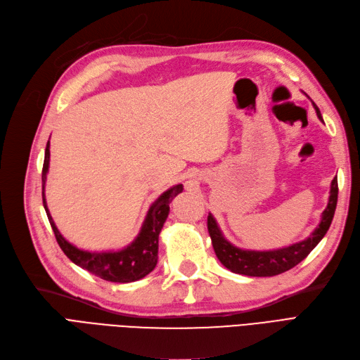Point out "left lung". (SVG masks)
<instances>
[{
	"label": "left lung",
	"mask_w": 360,
	"mask_h": 360,
	"mask_svg": "<svg viewBox=\"0 0 360 360\" xmlns=\"http://www.w3.org/2000/svg\"><path fill=\"white\" fill-rule=\"evenodd\" d=\"M317 117L320 120L321 115L317 105L313 103ZM329 201L325 212L321 213V220L319 226L313 231L308 238L304 241L295 243L289 247H283V249L277 250H268V252H256V250H244L238 249L233 244H231L217 226L216 219L208 214L207 219V226L208 233L212 237L213 249L216 252L217 259L225 265L229 271L235 272V274H243L249 277H272L278 276L281 272H286L290 268L296 266L300 262L309 255L314 247L320 243V240L325 237L333 214H335L337 201H338V179L335 177L330 183V192H329Z\"/></svg>",
	"instance_id": "1"
}]
</instances>
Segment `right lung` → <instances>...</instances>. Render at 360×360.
Returning a JSON list of instances; mask_svg holds the SVG:
<instances>
[{"label": "right lung", "instance_id": "right-lung-1", "mask_svg": "<svg viewBox=\"0 0 360 360\" xmlns=\"http://www.w3.org/2000/svg\"><path fill=\"white\" fill-rule=\"evenodd\" d=\"M51 143L47 141L43 164V205L46 214L51 221V226L55 232L59 247L67 255V257L79 265L80 268L89 271L91 274L113 283H131L146 277L152 272L158 264V241L159 233L162 231L164 223L169 213V202L177 193L183 192V184H176L167 192L160 195L158 200L148 208L147 216L137 235L129 245L117 252H88L77 249L76 245L68 243L62 233L58 231L55 221L49 213V208L44 198V184L49 171V160H51Z\"/></svg>", "mask_w": 360, "mask_h": 360}]
</instances>
